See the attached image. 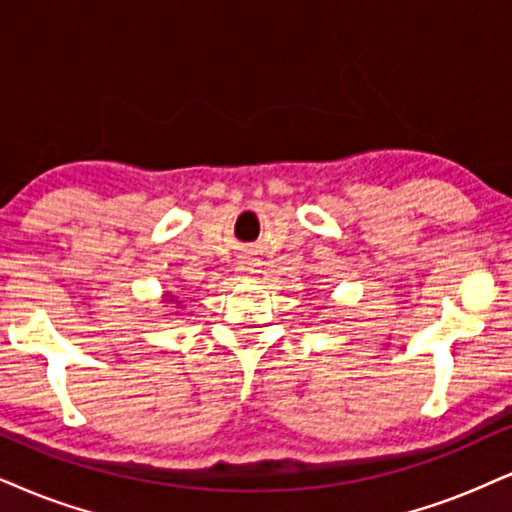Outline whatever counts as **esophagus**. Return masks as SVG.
<instances>
[{"label":"esophagus","instance_id":"esophagus-1","mask_svg":"<svg viewBox=\"0 0 512 512\" xmlns=\"http://www.w3.org/2000/svg\"><path fill=\"white\" fill-rule=\"evenodd\" d=\"M254 273H258L254 258H251V256H242V258H239V263H237V275H239V277H251Z\"/></svg>","mask_w":512,"mask_h":512}]
</instances>
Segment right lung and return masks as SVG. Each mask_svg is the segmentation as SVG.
Listing matches in <instances>:
<instances>
[{
  "label": "right lung",
  "instance_id": "obj_1",
  "mask_svg": "<svg viewBox=\"0 0 512 512\" xmlns=\"http://www.w3.org/2000/svg\"><path fill=\"white\" fill-rule=\"evenodd\" d=\"M168 296V299L166 301H170V304H180V301L178 299H175V296H170V294H166Z\"/></svg>",
  "mask_w": 512,
  "mask_h": 512
}]
</instances>
